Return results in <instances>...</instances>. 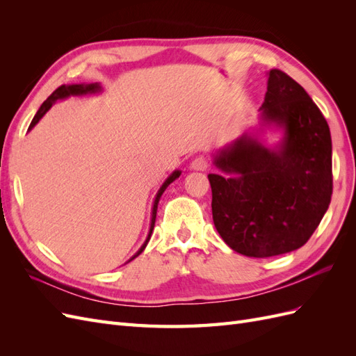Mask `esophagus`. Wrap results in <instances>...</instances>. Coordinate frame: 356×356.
I'll use <instances>...</instances> for the list:
<instances>
[{
  "label": "esophagus",
  "instance_id": "1",
  "mask_svg": "<svg viewBox=\"0 0 356 356\" xmlns=\"http://www.w3.org/2000/svg\"><path fill=\"white\" fill-rule=\"evenodd\" d=\"M207 168H208V161L204 157H196L190 163V169L193 170H207Z\"/></svg>",
  "mask_w": 356,
  "mask_h": 356
}]
</instances>
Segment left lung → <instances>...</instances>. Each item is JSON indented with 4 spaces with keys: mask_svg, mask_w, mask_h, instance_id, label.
I'll return each mask as SVG.
<instances>
[{
    "mask_svg": "<svg viewBox=\"0 0 356 356\" xmlns=\"http://www.w3.org/2000/svg\"><path fill=\"white\" fill-rule=\"evenodd\" d=\"M266 130L280 132L268 145ZM331 134L316 104L279 70L267 72L258 126L246 127L212 154L215 229L233 251L266 258L303 246L327 212Z\"/></svg>",
    "mask_w": 356,
    "mask_h": 356,
    "instance_id": "8db88e82",
    "label": "left lung"
}]
</instances>
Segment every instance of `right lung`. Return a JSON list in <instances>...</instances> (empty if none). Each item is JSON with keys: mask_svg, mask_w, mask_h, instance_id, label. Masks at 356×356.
Masks as SVG:
<instances>
[{"mask_svg": "<svg viewBox=\"0 0 356 356\" xmlns=\"http://www.w3.org/2000/svg\"><path fill=\"white\" fill-rule=\"evenodd\" d=\"M104 92V89H102V86L99 84V83H90V84H71V86H60L59 89H56L55 92H53L49 98L42 102V105L40 106V110L37 111V114H35V117L32 118V122H31V124H29V129L28 131H32V127H34L42 117H44V114L51 108L53 105H55L56 102H59V101H65V99H68V98H71V96H88V95H99V93H102ZM179 175H181V170L179 169H175L174 172H172V174L163 181V184L160 186V188H159V191L156 193V197H154V202H153V208H152V220H149V230H148V234H147V238H145V241H144V243L141 245V248H139V250L129 258V260L126 261V263H129V261H132L134 258H136L139 254H141L144 250H145V246H147V243H148V241H149V238H152V233H153V229H154V222H156V213H157V204H159V200H160V197H161V195H163L165 193V190L169 187V184H172V182H174L177 178H179Z\"/></svg>", "mask_w": 356, "mask_h": 356, "instance_id": "add662e5", "label": "right lung"}]
</instances>
